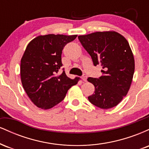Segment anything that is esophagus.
I'll use <instances>...</instances> for the list:
<instances>
[{
	"instance_id": "34e87169",
	"label": "esophagus",
	"mask_w": 149,
	"mask_h": 149,
	"mask_svg": "<svg viewBox=\"0 0 149 149\" xmlns=\"http://www.w3.org/2000/svg\"><path fill=\"white\" fill-rule=\"evenodd\" d=\"M82 80H83V81H87V76L86 75H84L83 77H82Z\"/></svg>"
}]
</instances>
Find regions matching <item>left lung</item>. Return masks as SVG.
Returning a JSON list of instances; mask_svg holds the SVG:
<instances>
[{"label": "left lung", "instance_id": "1", "mask_svg": "<svg viewBox=\"0 0 149 149\" xmlns=\"http://www.w3.org/2000/svg\"><path fill=\"white\" fill-rule=\"evenodd\" d=\"M78 38L91 56L94 65L102 66V76L88 78L95 89L88 97L89 101L102 109L116 107L127 95L134 75V59L129 42L114 31H97Z\"/></svg>", "mask_w": 149, "mask_h": 149}]
</instances>
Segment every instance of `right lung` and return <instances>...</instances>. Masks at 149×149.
Returning <instances> with one entry per match:
<instances>
[{"label":"right lung","instance_id":"1","mask_svg":"<svg viewBox=\"0 0 149 149\" xmlns=\"http://www.w3.org/2000/svg\"><path fill=\"white\" fill-rule=\"evenodd\" d=\"M77 35L47 34L38 36L27 45L20 64V76L26 93L37 107L49 109L64 99L79 78L71 79L65 71L59 74L62 66L61 52Z\"/></svg>","mask_w":149,"mask_h":149}]
</instances>
